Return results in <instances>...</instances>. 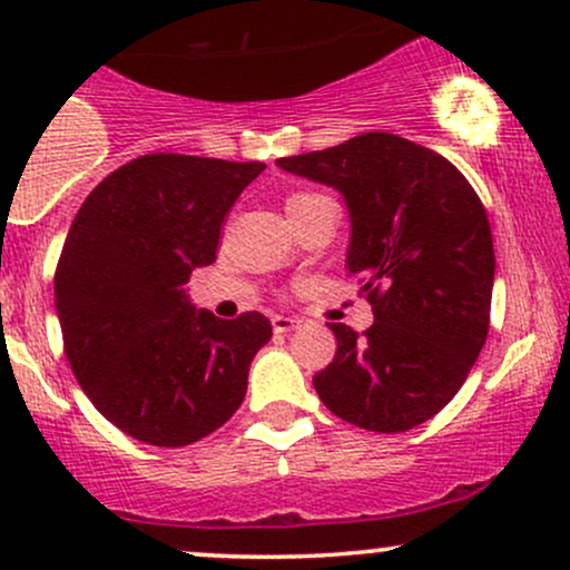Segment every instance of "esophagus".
<instances>
[{"label": "esophagus", "mask_w": 570, "mask_h": 570, "mask_svg": "<svg viewBox=\"0 0 570 570\" xmlns=\"http://www.w3.org/2000/svg\"><path fill=\"white\" fill-rule=\"evenodd\" d=\"M297 326H299V318H294V316H273V332H278V335L297 330Z\"/></svg>", "instance_id": "34e87169"}]
</instances>
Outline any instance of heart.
<instances>
[{
  "label": "heart",
  "mask_w": 570,
  "mask_h": 570,
  "mask_svg": "<svg viewBox=\"0 0 570 570\" xmlns=\"http://www.w3.org/2000/svg\"><path fill=\"white\" fill-rule=\"evenodd\" d=\"M313 198H318V195H313V193H292L289 198H286V212H289V208H294V206H299V203H307V200H313Z\"/></svg>",
  "instance_id": "heart-1"
}]
</instances>
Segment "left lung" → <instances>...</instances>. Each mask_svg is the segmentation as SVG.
<instances>
[{"label":"left lung","mask_w":570,"mask_h":570,"mask_svg":"<svg viewBox=\"0 0 570 570\" xmlns=\"http://www.w3.org/2000/svg\"><path fill=\"white\" fill-rule=\"evenodd\" d=\"M276 163L343 193L345 267L375 313L362 335L330 324L337 351L313 375L318 399L381 434L434 417L469 377L490 330L495 254L480 195L434 149L381 130Z\"/></svg>","instance_id":"1"}]
</instances>
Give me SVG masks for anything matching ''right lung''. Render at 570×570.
<instances>
[{
	"label": "right lung",
	"instance_id": "1",
	"mask_svg": "<svg viewBox=\"0 0 570 570\" xmlns=\"http://www.w3.org/2000/svg\"><path fill=\"white\" fill-rule=\"evenodd\" d=\"M265 163L155 153L126 163L71 222L56 311L77 383L134 440L181 448L233 417L273 326L195 311L185 284L217 259L227 212Z\"/></svg>",
	"mask_w": 570,
	"mask_h": 570
}]
</instances>
